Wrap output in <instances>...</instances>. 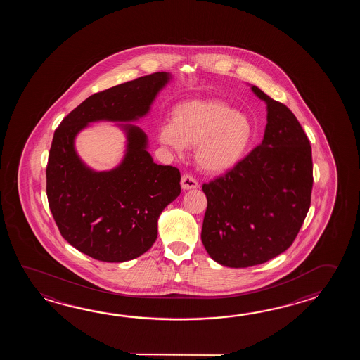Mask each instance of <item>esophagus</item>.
<instances>
[{
  "label": "esophagus",
  "mask_w": 360,
  "mask_h": 360,
  "mask_svg": "<svg viewBox=\"0 0 360 360\" xmlns=\"http://www.w3.org/2000/svg\"><path fill=\"white\" fill-rule=\"evenodd\" d=\"M181 188H183L184 191L195 189V188H198V181H197L194 177L191 176V175L185 174V175H183V177H181Z\"/></svg>",
  "instance_id": "obj_1"
}]
</instances>
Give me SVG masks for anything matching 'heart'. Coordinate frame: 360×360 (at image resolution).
<instances>
[{"instance_id": "b5f03b06", "label": "heart", "mask_w": 360, "mask_h": 360, "mask_svg": "<svg viewBox=\"0 0 360 360\" xmlns=\"http://www.w3.org/2000/svg\"><path fill=\"white\" fill-rule=\"evenodd\" d=\"M250 118L221 100H188L174 120L162 123L160 140L177 153L195 146V161L210 174H221L242 160L252 139Z\"/></svg>"}]
</instances>
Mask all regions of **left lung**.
Instances as JSON below:
<instances>
[{
    "instance_id": "obj_1",
    "label": "left lung",
    "mask_w": 360,
    "mask_h": 360,
    "mask_svg": "<svg viewBox=\"0 0 360 360\" xmlns=\"http://www.w3.org/2000/svg\"><path fill=\"white\" fill-rule=\"evenodd\" d=\"M268 105L261 144L242 161L203 184L207 210L202 243L216 262L229 268L264 264L297 237L311 202V146L297 118L259 87Z\"/></svg>"
}]
</instances>
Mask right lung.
Masks as SVG:
<instances>
[{
  "label": "right lung",
  "mask_w": 360,
  "mask_h": 360,
  "mask_svg": "<svg viewBox=\"0 0 360 360\" xmlns=\"http://www.w3.org/2000/svg\"><path fill=\"white\" fill-rule=\"evenodd\" d=\"M169 78L157 72L96 92L55 130L46 166L49 207L61 237L95 260L123 262L146 252L157 239L160 214L181 191V176L176 167L154 163L146 134L135 126H123L127 152L122 163L107 172L84 166L75 138L89 122L146 115Z\"/></svg>",
  "instance_id": "add662e5"
}]
</instances>
